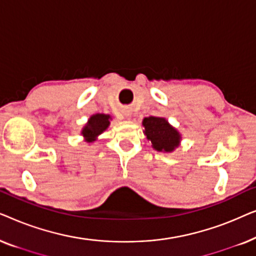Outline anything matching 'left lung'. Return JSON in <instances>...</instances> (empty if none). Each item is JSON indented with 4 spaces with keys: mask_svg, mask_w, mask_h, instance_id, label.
<instances>
[{
    "mask_svg": "<svg viewBox=\"0 0 256 256\" xmlns=\"http://www.w3.org/2000/svg\"><path fill=\"white\" fill-rule=\"evenodd\" d=\"M146 138L158 152H172L180 144V136L163 118L149 116L143 120Z\"/></svg>",
    "mask_w": 256,
    "mask_h": 256,
    "instance_id": "obj_1",
    "label": "left lung"
}]
</instances>
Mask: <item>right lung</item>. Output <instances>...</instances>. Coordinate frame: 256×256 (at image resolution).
I'll return each mask as SVG.
<instances>
[{"label": "right lung", "mask_w": 256, "mask_h": 256, "mask_svg": "<svg viewBox=\"0 0 256 256\" xmlns=\"http://www.w3.org/2000/svg\"><path fill=\"white\" fill-rule=\"evenodd\" d=\"M110 115L106 114H96L90 116L82 132L86 141L93 142L98 135H100L104 130H106L108 126H110Z\"/></svg>", "instance_id": "obj_1"}]
</instances>
